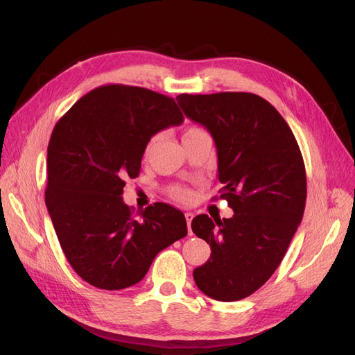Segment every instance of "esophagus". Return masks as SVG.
Instances as JSON below:
<instances>
[{"label": "esophagus", "mask_w": 355, "mask_h": 355, "mask_svg": "<svg viewBox=\"0 0 355 355\" xmlns=\"http://www.w3.org/2000/svg\"><path fill=\"white\" fill-rule=\"evenodd\" d=\"M192 218H194V214L192 213H185V219H187V223H188V234L192 235V231H191V220Z\"/></svg>", "instance_id": "esophagus-1"}]
</instances>
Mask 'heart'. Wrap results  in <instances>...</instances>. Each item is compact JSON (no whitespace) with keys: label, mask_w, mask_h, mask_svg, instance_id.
I'll list each match as a JSON object with an SVG mask.
<instances>
[{"label":"heart","mask_w":355,"mask_h":355,"mask_svg":"<svg viewBox=\"0 0 355 355\" xmlns=\"http://www.w3.org/2000/svg\"><path fill=\"white\" fill-rule=\"evenodd\" d=\"M204 133H206V132L201 130L200 127H189L188 130L185 132V135H184V142L189 141V139H194V137H197V136H200V135H204ZM157 141H158V136H153L151 139H149L146 146H145V153H144L145 157L151 155V153H153V149H154ZM168 194H170L171 197H173L175 200L180 201V202H191L192 200H194V197H196L194 191L187 188V187H180V185L170 187Z\"/></svg>","instance_id":"heart-1"}]
</instances>
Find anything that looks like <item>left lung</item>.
Masks as SVG:
<instances>
[{"instance_id":"8db88e82","label":"left lung","mask_w":355,"mask_h":355,"mask_svg":"<svg viewBox=\"0 0 355 355\" xmlns=\"http://www.w3.org/2000/svg\"><path fill=\"white\" fill-rule=\"evenodd\" d=\"M176 99L189 120L213 136L223 185L219 197L234 210L230 219H192V231L211 249L194 280L211 299L240 300L270 280L302 220L304 158L284 118L261 96L184 93Z\"/></svg>"}]
</instances>
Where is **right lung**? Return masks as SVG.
Returning <instances> with one entry per match:
<instances>
[{
  "instance_id": "right-lung-1",
  "label": "right lung",
  "mask_w": 355,
  "mask_h": 355,
  "mask_svg": "<svg viewBox=\"0 0 355 355\" xmlns=\"http://www.w3.org/2000/svg\"><path fill=\"white\" fill-rule=\"evenodd\" d=\"M173 98L133 85L92 90L53 128L46 206L68 262L84 282L120 290L139 283L154 257L188 234L184 213L155 202L135 213L123 201L155 133L179 125Z\"/></svg>"
}]
</instances>
